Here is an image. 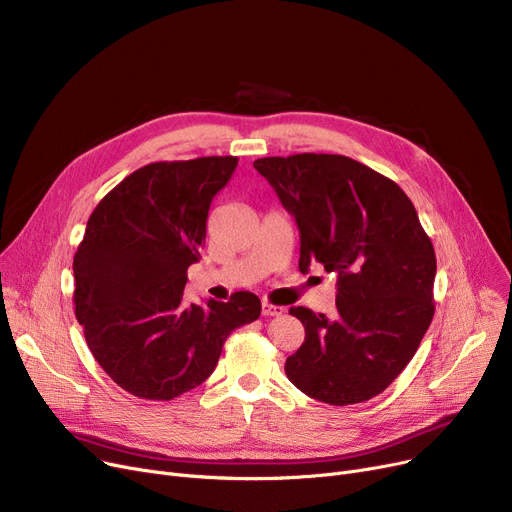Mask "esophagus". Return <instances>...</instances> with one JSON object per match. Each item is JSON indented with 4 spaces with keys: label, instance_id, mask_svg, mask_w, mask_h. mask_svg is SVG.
<instances>
[{
    "label": "esophagus",
    "instance_id": "esophagus-1",
    "mask_svg": "<svg viewBox=\"0 0 512 512\" xmlns=\"http://www.w3.org/2000/svg\"><path fill=\"white\" fill-rule=\"evenodd\" d=\"M261 313L265 317H278L284 313V307H278V305H272V303H263L261 305Z\"/></svg>",
    "mask_w": 512,
    "mask_h": 512
}]
</instances>
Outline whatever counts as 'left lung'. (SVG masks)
Listing matches in <instances>:
<instances>
[{
	"instance_id": "1",
	"label": "left lung",
	"mask_w": 512,
	"mask_h": 512,
	"mask_svg": "<svg viewBox=\"0 0 512 512\" xmlns=\"http://www.w3.org/2000/svg\"><path fill=\"white\" fill-rule=\"evenodd\" d=\"M301 232L303 274L319 263L338 276L336 313L290 315L305 342L286 359L288 380L334 407L382 394L409 365L434 317V245L402 188L344 155L261 157Z\"/></svg>"
}]
</instances>
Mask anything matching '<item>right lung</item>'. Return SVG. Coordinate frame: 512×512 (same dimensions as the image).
<instances>
[{"label": "right lung", "mask_w": 512, "mask_h": 512, "mask_svg": "<svg viewBox=\"0 0 512 512\" xmlns=\"http://www.w3.org/2000/svg\"><path fill=\"white\" fill-rule=\"evenodd\" d=\"M238 157L155 161L107 193L74 255V313L95 361L132 396L172 400L213 373L232 330L261 313L253 292L186 305L211 199Z\"/></svg>", "instance_id": "right-lung-1"}]
</instances>
